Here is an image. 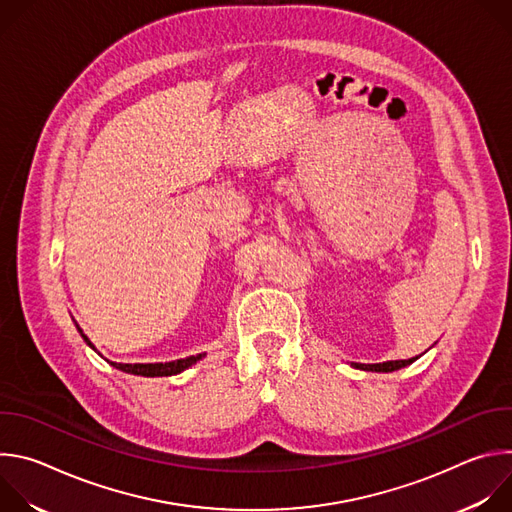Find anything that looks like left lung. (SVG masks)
Returning a JSON list of instances; mask_svg holds the SVG:
<instances>
[{"mask_svg":"<svg viewBox=\"0 0 512 512\" xmlns=\"http://www.w3.org/2000/svg\"><path fill=\"white\" fill-rule=\"evenodd\" d=\"M415 358H409V360H387V362H379V364H352V367L360 369V371H373V373H393V371H399L403 367H407V364H411Z\"/></svg>","mask_w":512,"mask_h":512,"instance_id":"left-lung-1","label":"left lung"}]
</instances>
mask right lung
<instances>
[{
    "mask_svg": "<svg viewBox=\"0 0 512 512\" xmlns=\"http://www.w3.org/2000/svg\"><path fill=\"white\" fill-rule=\"evenodd\" d=\"M79 328V326H77ZM81 336L85 338V342L97 350L91 340L83 334V330L79 328ZM204 354H196V356H188V358H180V360H174V362H156V364H121V362H111L115 369L123 371V373H129V375H139V377H172V375H178L182 373L184 369L192 367V364L196 360H200Z\"/></svg>",
    "mask_w": 512,
    "mask_h": 512,
    "instance_id": "right-lung-1",
    "label": "right lung"
}]
</instances>
